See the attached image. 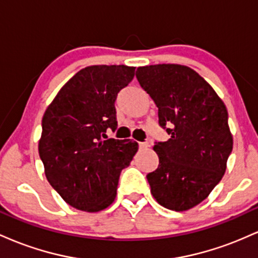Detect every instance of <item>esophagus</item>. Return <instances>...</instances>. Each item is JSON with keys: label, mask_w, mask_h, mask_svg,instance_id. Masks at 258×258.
<instances>
[{"label": "esophagus", "mask_w": 258, "mask_h": 258, "mask_svg": "<svg viewBox=\"0 0 258 258\" xmlns=\"http://www.w3.org/2000/svg\"><path fill=\"white\" fill-rule=\"evenodd\" d=\"M148 147H149V143H147V142H141V143H139V148H141V149H147Z\"/></svg>", "instance_id": "obj_1"}]
</instances>
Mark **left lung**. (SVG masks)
<instances>
[{
    "label": "left lung",
    "instance_id": "8db88e82",
    "mask_svg": "<svg viewBox=\"0 0 258 258\" xmlns=\"http://www.w3.org/2000/svg\"><path fill=\"white\" fill-rule=\"evenodd\" d=\"M139 85L158 106L159 123L171 136L154 146L159 166L147 179L161 206L186 211L220 183L233 149L223 100L195 70L179 64L138 68Z\"/></svg>",
    "mask_w": 258,
    "mask_h": 258
}]
</instances>
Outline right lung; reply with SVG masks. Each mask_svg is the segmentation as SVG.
Listing matches in <instances>:
<instances>
[{"label": "right lung", "instance_id": "1", "mask_svg": "<svg viewBox=\"0 0 258 258\" xmlns=\"http://www.w3.org/2000/svg\"><path fill=\"white\" fill-rule=\"evenodd\" d=\"M135 67L91 65L65 84L42 117L38 154L44 174L70 206L99 212L114 203L122 168L138 150L133 141L106 139L117 127L115 99Z\"/></svg>", "mask_w": 258, "mask_h": 258}]
</instances>
